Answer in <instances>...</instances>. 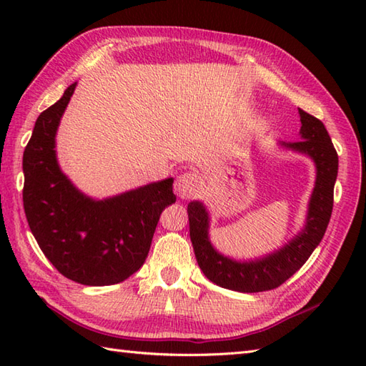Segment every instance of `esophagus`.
Wrapping results in <instances>:
<instances>
[{
	"mask_svg": "<svg viewBox=\"0 0 366 366\" xmlns=\"http://www.w3.org/2000/svg\"><path fill=\"white\" fill-rule=\"evenodd\" d=\"M198 189V177L197 174L184 173L176 179L174 192L181 199H189Z\"/></svg>",
	"mask_w": 366,
	"mask_h": 366,
	"instance_id": "34e87169",
	"label": "esophagus"
}]
</instances>
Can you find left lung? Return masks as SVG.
Segmentation results:
<instances>
[{
  "instance_id": "1",
  "label": "left lung",
  "mask_w": 366,
  "mask_h": 366,
  "mask_svg": "<svg viewBox=\"0 0 366 366\" xmlns=\"http://www.w3.org/2000/svg\"><path fill=\"white\" fill-rule=\"evenodd\" d=\"M300 138L294 143H280L287 151L307 155L316 168L313 193L308 201L305 224L291 240L261 258L237 261L224 256L212 245L209 237L211 217L201 201H190L187 206L190 239L199 269L211 280L227 290L239 292H261L278 287L292 277L310 254L320 245L332 215L333 187L338 174V155L324 124L299 108Z\"/></svg>"
}]
</instances>
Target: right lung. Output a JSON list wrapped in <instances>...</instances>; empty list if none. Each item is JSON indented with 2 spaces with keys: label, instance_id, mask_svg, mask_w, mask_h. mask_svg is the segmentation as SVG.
I'll return each instance as SVG.
<instances>
[{
  "label": "right lung",
  "instance_id": "right-lung-1",
  "mask_svg": "<svg viewBox=\"0 0 366 366\" xmlns=\"http://www.w3.org/2000/svg\"><path fill=\"white\" fill-rule=\"evenodd\" d=\"M76 81L39 114L23 154L26 220L54 267L86 286L121 283L143 266L160 214L176 203L173 177L96 199L75 187L56 157V132Z\"/></svg>",
  "mask_w": 366,
  "mask_h": 366
}]
</instances>
